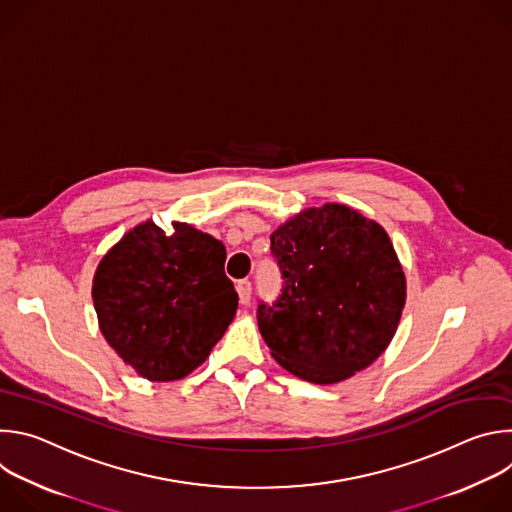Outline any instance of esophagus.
<instances>
[{
	"mask_svg": "<svg viewBox=\"0 0 512 512\" xmlns=\"http://www.w3.org/2000/svg\"><path fill=\"white\" fill-rule=\"evenodd\" d=\"M237 294H239V302L243 306H247L251 302V281L249 279H241L237 283Z\"/></svg>",
	"mask_w": 512,
	"mask_h": 512,
	"instance_id": "esophagus-1",
	"label": "esophagus"
}]
</instances>
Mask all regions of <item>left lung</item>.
I'll return each mask as SVG.
<instances>
[{"label": "left lung", "mask_w": 512, "mask_h": 512, "mask_svg": "<svg viewBox=\"0 0 512 512\" xmlns=\"http://www.w3.org/2000/svg\"><path fill=\"white\" fill-rule=\"evenodd\" d=\"M281 294L257 308L285 371L330 385L367 369L391 342L405 275L381 225L344 204L308 208L271 235Z\"/></svg>", "instance_id": "left-lung-1"}]
</instances>
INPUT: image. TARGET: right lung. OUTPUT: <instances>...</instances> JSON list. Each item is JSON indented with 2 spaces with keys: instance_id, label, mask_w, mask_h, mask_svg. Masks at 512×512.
Instances as JSON below:
<instances>
[{
  "instance_id": "1",
  "label": "right lung",
  "mask_w": 512,
  "mask_h": 512,
  "mask_svg": "<svg viewBox=\"0 0 512 512\" xmlns=\"http://www.w3.org/2000/svg\"><path fill=\"white\" fill-rule=\"evenodd\" d=\"M221 241L176 223L129 231L99 263L93 302L109 346L150 381H176L206 360L235 318Z\"/></svg>"
}]
</instances>
